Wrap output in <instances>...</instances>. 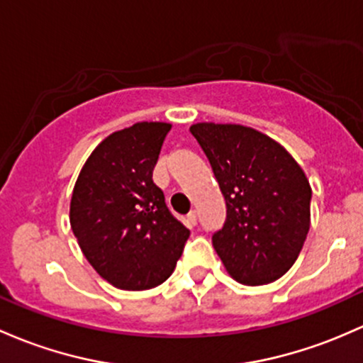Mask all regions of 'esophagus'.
I'll return each mask as SVG.
<instances>
[{"mask_svg":"<svg viewBox=\"0 0 363 363\" xmlns=\"http://www.w3.org/2000/svg\"><path fill=\"white\" fill-rule=\"evenodd\" d=\"M196 220H198L196 212H189V213H188V219H186V223H188V226H189V228L196 226Z\"/></svg>","mask_w":363,"mask_h":363,"instance_id":"34e87169","label":"esophagus"}]
</instances>
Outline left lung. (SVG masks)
Masks as SVG:
<instances>
[{"mask_svg": "<svg viewBox=\"0 0 363 363\" xmlns=\"http://www.w3.org/2000/svg\"><path fill=\"white\" fill-rule=\"evenodd\" d=\"M226 200L213 249L233 280L272 284L303 250L311 224V186L292 155L266 133L236 123L189 127Z\"/></svg>", "mask_w": 363, "mask_h": 363, "instance_id": "obj_1", "label": "left lung"}]
</instances>
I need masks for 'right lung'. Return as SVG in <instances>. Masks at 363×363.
<instances>
[{"instance_id":"obj_1","label":"right lung","mask_w":363,"mask_h":363,"mask_svg":"<svg viewBox=\"0 0 363 363\" xmlns=\"http://www.w3.org/2000/svg\"><path fill=\"white\" fill-rule=\"evenodd\" d=\"M170 128L165 121H139L109 133L90 152L72 188L69 223L79 249L121 291L163 284L189 236L152 182Z\"/></svg>"}]
</instances>
